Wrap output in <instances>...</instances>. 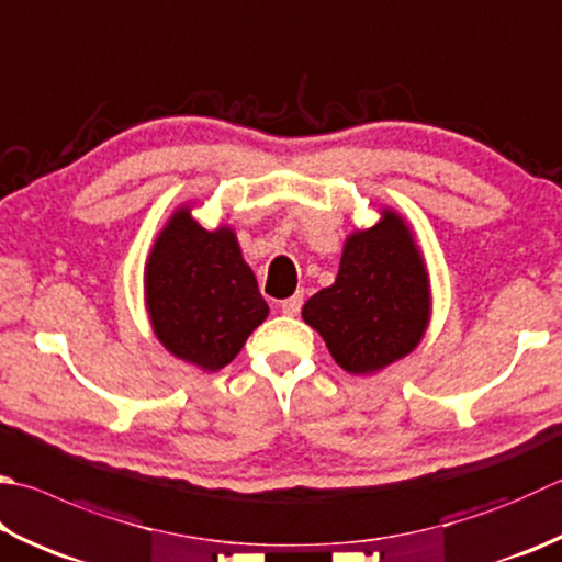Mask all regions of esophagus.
I'll return each instance as SVG.
<instances>
[{"label":"esophagus","mask_w":562,"mask_h":562,"mask_svg":"<svg viewBox=\"0 0 562 562\" xmlns=\"http://www.w3.org/2000/svg\"><path fill=\"white\" fill-rule=\"evenodd\" d=\"M279 308H281V313H285V315H299L301 308H303V293H295V295H291V299L281 301Z\"/></svg>","instance_id":"1"}]
</instances>
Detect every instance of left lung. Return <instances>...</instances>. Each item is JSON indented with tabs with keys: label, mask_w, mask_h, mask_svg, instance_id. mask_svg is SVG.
<instances>
[{
	"label": "left lung",
	"mask_w": 562,
	"mask_h": 562,
	"mask_svg": "<svg viewBox=\"0 0 562 562\" xmlns=\"http://www.w3.org/2000/svg\"><path fill=\"white\" fill-rule=\"evenodd\" d=\"M428 277L404 220L384 213L347 239L333 285L303 305L345 372L369 374L406 357L428 325Z\"/></svg>",
	"instance_id": "1"
}]
</instances>
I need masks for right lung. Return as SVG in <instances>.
<instances>
[{
    "label": "right lung",
    "mask_w": 562,
    "mask_h": 562,
    "mask_svg": "<svg viewBox=\"0 0 562 562\" xmlns=\"http://www.w3.org/2000/svg\"><path fill=\"white\" fill-rule=\"evenodd\" d=\"M146 305L168 352L207 372L229 364L269 315L232 229L207 232L186 207L158 235L146 263Z\"/></svg>",
    "instance_id": "right-lung-1"
}]
</instances>
